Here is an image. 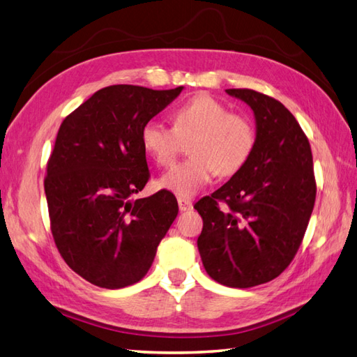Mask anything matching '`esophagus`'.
I'll list each match as a JSON object with an SVG mask.
<instances>
[{
	"label": "esophagus",
	"instance_id": "1",
	"mask_svg": "<svg viewBox=\"0 0 357 357\" xmlns=\"http://www.w3.org/2000/svg\"><path fill=\"white\" fill-rule=\"evenodd\" d=\"M178 202V208L180 211H190L192 208V202L190 199H185V197H178L177 199Z\"/></svg>",
	"mask_w": 357,
	"mask_h": 357
}]
</instances>
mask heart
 <instances>
[{"label":"heart","mask_w":357,"mask_h":357,"mask_svg":"<svg viewBox=\"0 0 357 357\" xmlns=\"http://www.w3.org/2000/svg\"><path fill=\"white\" fill-rule=\"evenodd\" d=\"M190 158L172 166L158 186L178 197H192L216 172L220 177L236 174L250 158L255 129L247 118L230 113L210 95H197L172 113V127L151 119L141 129V144L158 166L176 158L181 141H188Z\"/></svg>","instance_id":"1"}]
</instances>
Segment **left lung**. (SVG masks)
Returning <instances> with one entry per match:
<instances>
[{"label": "left lung", "instance_id": "left-lung-1", "mask_svg": "<svg viewBox=\"0 0 357 357\" xmlns=\"http://www.w3.org/2000/svg\"><path fill=\"white\" fill-rule=\"evenodd\" d=\"M225 91L253 110L257 138L247 163L194 205L204 219L197 247L214 281L245 289L272 281L291 264L317 188L311 146L292 113L255 90ZM219 201L226 202L227 212Z\"/></svg>", "mask_w": 357, "mask_h": 357}]
</instances>
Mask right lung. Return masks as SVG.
<instances>
[{"label": "right lung", "mask_w": 357, "mask_h": 357, "mask_svg": "<svg viewBox=\"0 0 357 357\" xmlns=\"http://www.w3.org/2000/svg\"><path fill=\"white\" fill-rule=\"evenodd\" d=\"M181 90L105 86L60 126L45 177L51 231L66 264L91 284L138 283L177 218L169 191L132 196L151 177L141 129Z\"/></svg>", "instance_id": "obj_1"}]
</instances>
